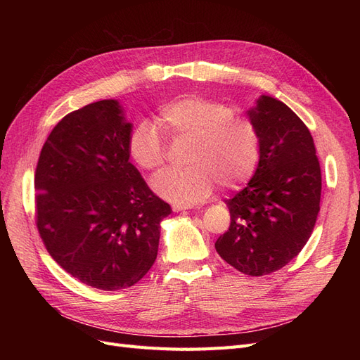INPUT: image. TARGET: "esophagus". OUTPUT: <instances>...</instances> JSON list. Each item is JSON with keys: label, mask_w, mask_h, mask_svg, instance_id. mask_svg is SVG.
Segmentation results:
<instances>
[{"label": "esophagus", "mask_w": 360, "mask_h": 360, "mask_svg": "<svg viewBox=\"0 0 360 360\" xmlns=\"http://www.w3.org/2000/svg\"><path fill=\"white\" fill-rule=\"evenodd\" d=\"M189 209H193V205L191 204H172V210L174 212H181V210H189Z\"/></svg>", "instance_id": "34e87169"}]
</instances>
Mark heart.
Returning a JSON list of instances; mask_svg holds the SVG:
<instances>
[{
	"mask_svg": "<svg viewBox=\"0 0 360 360\" xmlns=\"http://www.w3.org/2000/svg\"><path fill=\"white\" fill-rule=\"evenodd\" d=\"M159 122L171 136L191 138L186 168L163 169L151 180L159 197L193 204L209 197L216 181L222 188L245 183L257 167L259 139L248 120L230 106L201 96L177 97L159 110ZM129 156L138 167L153 171L165 160V146L158 129L141 120L130 130Z\"/></svg>",
	"mask_w": 360,
	"mask_h": 360,
	"instance_id": "obj_1",
	"label": "heart"
}]
</instances>
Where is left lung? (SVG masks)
Instances as JSON below:
<instances>
[{
    "instance_id": "1",
    "label": "left lung",
    "mask_w": 360,
    "mask_h": 360,
    "mask_svg": "<svg viewBox=\"0 0 360 360\" xmlns=\"http://www.w3.org/2000/svg\"><path fill=\"white\" fill-rule=\"evenodd\" d=\"M259 139L252 179L231 200L214 248L249 276L274 274L299 255L320 212L321 169L308 127L281 101L259 96L246 111Z\"/></svg>"
}]
</instances>
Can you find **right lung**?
I'll use <instances>...</instances> for the list:
<instances>
[{"label":"right lung","instance_id":"1","mask_svg":"<svg viewBox=\"0 0 360 360\" xmlns=\"http://www.w3.org/2000/svg\"><path fill=\"white\" fill-rule=\"evenodd\" d=\"M130 130L118 101L86 105L52 129L36 168V224L49 255L105 291L144 278L172 212L130 163Z\"/></svg>","mask_w":360,"mask_h":360}]
</instances>
